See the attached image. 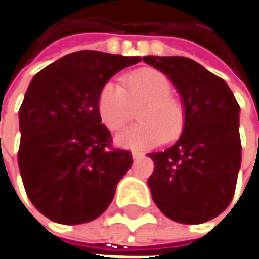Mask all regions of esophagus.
Returning <instances> with one entry per match:
<instances>
[{
    "mask_svg": "<svg viewBox=\"0 0 259 259\" xmlns=\"http://www.w3.org/2000/svg\"><path fill=\"white\" fill-rule=\"evenodd\" d=\"M132 157H133V160H141L144 157V154L142 152H138V151H133L132 152Z\"/></svg>",
    "mask_w": 259,
    "mask_h": 259,
    "instance_id": "34e87169",
    "label": "esophagus"
}]
</instances>
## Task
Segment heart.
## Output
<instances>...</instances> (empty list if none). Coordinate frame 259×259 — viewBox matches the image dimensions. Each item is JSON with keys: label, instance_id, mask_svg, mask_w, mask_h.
<instances>
[{"label": "heart", "instance_id": "obj_1", "mask_svg": "<svg viewBox=\"0 0 259 259\" xmlns=\"http://www.w3.org/2000/svg\"><path fill=\"white\" fill-rule=\"evenodd\" d=\"M123 86L107 82L99 89L97 107L101 121L110 130L121 129L138 110V123L115 136L118 146L145 149L171 141L185 124L182 104L171 95L168 77L155 69H139L123 76Z\"/></svg>", "mask_w": 259, "mask_h": 259}]
</instances>
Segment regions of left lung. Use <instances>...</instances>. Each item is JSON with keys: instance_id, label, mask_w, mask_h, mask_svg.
<instances>
[{"instance_id": "1", "label": "left lung", "mask_w": 259, "mask_h": 259, "mask_svg": "<svg viewBox=\"0 0 259 259\" xmlns=\"http://www.w3.org/2000/svg\"><path fill=\"white\" fill-rule=\"evenodd\" d=\"M175 83L185 104L180 139L152 152L154 202L183 224L211 220L230 205L242 160L239 104L226 82L186 57H144Z\"/></svg>"}]
</instances>
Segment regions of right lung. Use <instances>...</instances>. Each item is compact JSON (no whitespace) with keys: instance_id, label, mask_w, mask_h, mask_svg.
Segmentation results:
<instances>
[{"instance_id":"obj_1","label":"right lung","mask_w":259,"mask_h":259,"mask_svg":"<svg viewBox=\"0 0 259 259\" xmlns=\"http://www.w3.org/2000/svg\"><path fill=\"white\" fill-rule=\"evenodd\" d=\"M139 57L79 51L32 79L22 107L19 168L40 214L61 224L95 220L108 208L132 154L113 148L101 124L99 89Z\"/></svg>"}]
</instances>
